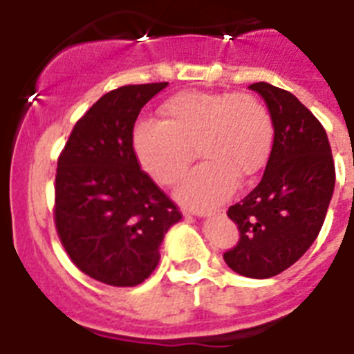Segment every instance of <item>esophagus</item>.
I'll return each mask as SVG.
<instances>
[{
  "instance_id": "esophagus-1",
  "label": "esophagus",
  "mask_w": 354,
  "mask_h": 354,
  "mask_svg": "<svg viewBox=\"0 0 354 354\" xmlns=\"http://www.w3.org/2000/svg\"><path fill=\"white\" fill-rule=\"evenodd\" d=\"M193 214H196V216H207V218H211V216H220V214H223V212L221 211H193Z\"/></svg>"
}]
</instances>
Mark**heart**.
<instances>
[{
  "mask_svg": "<svg viewBox=\"0 0 354 354\" xmlns=\"http://www.w3.org/2000/svg\"><path fill=\"white\" fill-rule=\"evenodd\" d=\"M161 111L165 122L143 120L134 127V152L156 183L171 186L186 174L196 149L204 161L177 192L192 207L223 202L237 177H253L270 158L273 118L252 93L180 92L170 97Z\"/></svg>",
  "mask_w": 354,
  "mask_h": 354,
  "instance_id": "obj_1",
  "label": "heart"
}]
</instances>
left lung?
I'll return each instance as SVG.
<instances>
[{
	"mask_svg": "<svg viewBox=\"0 0 354 354\" xmlns=\"http://www.w3.org/2000/svg\"><path fill=\"white\" fill-rule=\"evenodd\" d=\"M250 88L270 109L273 149L257 186L228 207L239 241L223 259L243 277L271 278L290 268L317 237L335 187V165L326 131L310 109L264 81Z\"/></svg>",
	"mask_w": 354,
	"mask_h": 354,
	"instance_id": "left-lung-1",
	"label": "left lung"
}]
</instances>
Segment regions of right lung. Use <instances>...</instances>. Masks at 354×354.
Instances as JSON below:
<instances>
[{"label":"right lung","instance_id":"obj_1","mask_svg":"<svg viewBox=\"0 0 354 354\" xmlns=\"http://www.w3.org/2000/svg\"><path fill=\"white\" fill-rule=\"evenodd\" d=\"M168 83L126 84L76 122L56 168L55 225L68 259L90 278L134 287L156 270L179 207L140 168L134 122Z\"/></svg>","mask_w":354,"mask_h":354}]
</instances>
